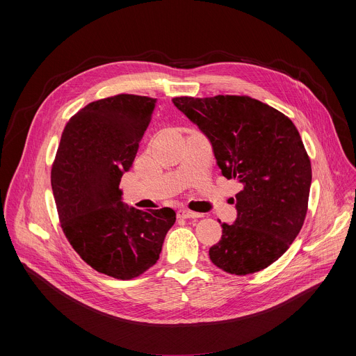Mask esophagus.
Returning a JSON list of instances; mask_svg holds the SVG:
<instances>
[{"mask_svg": "<svg viewBox=\"0 0 356 356\" xmlns=\"http://www.w3.org/2000/svg\"><path fill=\"white\" fill-rule=\"evenodd\" d=\"M177 217H179V218H183V220H188V218H200L201 214L193 213V211L184 209V210H179V211H177Z\"/></svg>", "mask_w": 356, "mask_h": 356, "instance_id": "1", "label": "esophagus"}]
</instances>
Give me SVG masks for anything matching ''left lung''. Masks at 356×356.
Here are the masks:
<instances>
[{
    "label": "left lung",
    "mask_w": 356,
    "mask_h": 356,
    "mask_svg": "<svg viewBox=\"0 0 356 356\" xmlns=\"http://www.w3.org/2000/svg\"><path fill=\"white\" fill-rule=\"evenodd\" d=\"M172 101L210 139L222 176L243 186L235 195L236 221L221 225L211 262L238 276L268 268L290 248L307 214L312 163L297 128L249 95Z\"/></svg>",
    "instance_id": "1"
}]
</instances>
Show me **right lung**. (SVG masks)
I'll return each mask as SVG.
<instances>
[{
	"label": "right lung",
	"instance_id": "obj_1",
	"mask_svg": "<svg viewBox=\"0 0 356 356\" xmlns=\"http://www.w3.org/2000/svg\"><path fill=\"white\" fill-rule=\"evenodd\" d=\"M156 98L118 94L87 104L66 124L50 172L60 227L98 273L131 280L154 266L172 209L124 207L120 181L136 156Z\"/></svg>",
	"mask_w": 356,
	"mask_h": 356
}]
</instances>
